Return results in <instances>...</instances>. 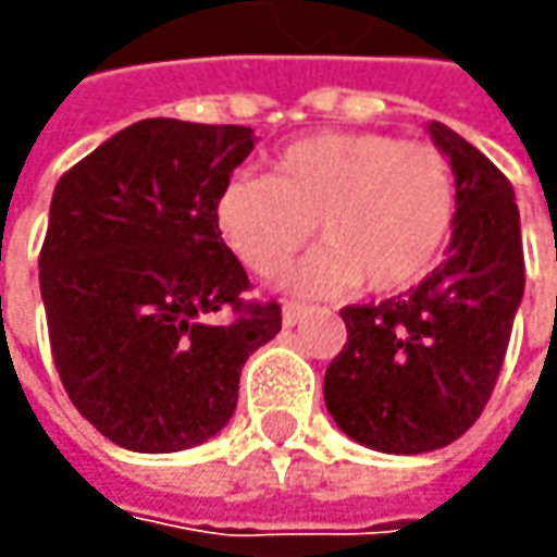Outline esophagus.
I'll use <instances>...</instances> for the list:
<instances>
[{
    "label": "esophagus",
    "instance_id": "34e87169",
    "mask_svg": "<svg viewBox=\"0 0 557 557\" xmlns=\"http://www.w3.org/2000/svg\"><path fill=\"white\" fill-rule=\"evenodd\" d=\"M307 307H300V304H285V307H282V325H285V329H294V325H297V322H304V315H307Z\"/></svg>",
    "mask_w": 557,
    "mask_h": 557
}]
</instances>
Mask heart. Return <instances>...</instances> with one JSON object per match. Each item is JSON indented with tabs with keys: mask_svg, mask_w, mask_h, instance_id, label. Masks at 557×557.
I'll list each match as a JSON object with an SVG mask.
<instances>
[{
	"mask_svg": "<svg viewBox=\"0 0 557 557\" xmlns=\"http://www.w3.org/2000/svg\"><path fill=\"white\" fill-rule=\"evenodd\" d=\"M225 247L269 275L307 245H325L278 285L325 297L366 282L374 294L416 285L440 260L456 225V173L431 141L329 129L290 141L269 176L235 173L213 203Z\"/></svg>",
	"mask_w": 557,
	"mask_h": 557,
	"instance_id": "1",
	"label": "heart"
}]
</instances>
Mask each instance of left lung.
I'll list each match as a JSON object with an SVG mask.
<instances>
[{
    "mask_svg": "<svg viewBox=\"0 0 557 557\" xmlns=\"http://www.w3.org/2000/svg\"><path fill=\"white\" fill-rule=\"evenodd\" d=\"M428 136L456 173L446 260L399 297L344 307L347 344L325 372L334 424L391 456L443 449L481 418L524 297L511 183L456 129L431 120Z\"/></svg>",
    "mask_w": 557,
    "mask_h": 557,
    "instance_id": "left-lung-1",
    "label": "left lung"
}]
</instances>
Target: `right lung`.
I'll return each instance as SVG.
<instances>
[{
    "label": "right lung",
    "instance_id": "1",
    "mask_svg": "<svg viewBox=\"0 0 557 557\" xmlns=\"http://www.w3.org/2000/svg\"><path fill=\"white\" fill-rule=\"evenodd\" d=\"M253 141L250 126L139 120L54 185L39 253L54 366L79 416L123 449L216 437L247 356L282 332L275 300H242L247 272L213 220ZM225 309L236 319L213 323Z\"/></svg>",
    "mask_w": 557,
    "mask_h": 557
}]
</instances>
